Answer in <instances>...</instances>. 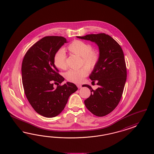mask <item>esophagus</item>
Segmentation results:
<instances>
[{"instance_id": "34e87169", "label": "esophagus", "mask_w": 154, "mask_h": 154, "mask_svg": "<svg viewBox=\"0 0 154 154\" xmlns=\"http://www.w3.org/2000/svg\"><path fill=\"white\" fill-rule=\"evenodd\" d=\"M77 85V87H78V88H81L82 87V85Z\"/></svg>"}]
</instances>
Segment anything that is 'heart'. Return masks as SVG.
<instances>
[{"instance_id": "1", "label": "heart", "mask_w": 154, "mask_h": 154, "mask_svg": "<svg viewBox=\"0 0 154 154\" xmlns=\"http://www.w3.org/2000/svg\"><path fill=\"white\" fill-rule=\"evenodd\" d=\"M69 52L81 57V64H84L88 69H94L99 60L98 52L92 50L90 44L81 40H76L67 47ZM54 62L55 66L59 69L66 68V54L61 49L55 54ZM88 74V70L85 67L78 69H69L66 73V79L75 83H81Z\"/></svg>"}]
</instances>
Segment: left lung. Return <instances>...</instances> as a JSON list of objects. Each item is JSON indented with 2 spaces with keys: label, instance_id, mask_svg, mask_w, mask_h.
Here are the masks:
<instances>
[{
  "label": "left lung",
  "instance_id": "obj_1",
  "mask_svg": "<svg viewBox=\"0 0 154 154\" xmlns=\"http://www.w3.org/2000/svg\"><path fill=\"white\" fill-rule=\"evenodd\" d=\"M77 38L95 42L99 47V60L90 75V79L99 85L85 100V107L92 114L102 117L111 112L118 105L127 79L123 51L116 41L104 33L87 35Z\"/></svg>",
  "mask_w": 154,
  "mask_h": 154
}]
</instances>
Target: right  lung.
<instances>
[{
	"label": "right lung",
	"mask_w": 154,
	"mask_h": 154,
	"mask_svg": "<svg viewBox=\"0 0 154 154\" xmlns=\"http://www.w3.org/2000/svg\"><path fill=\"white\" fill-rule=\"evenodd\" d=\"M67 42L62 36H45L31 46L23 58L22 79L25 95L35 111L46 118L60 114L69 97L78 90L70 82L59 85L64 78L59 74L54 58ZM54 84H58L57 89Z\"/></svg>",
	"instance_id": "right-lung-1"
}]
</instances>
